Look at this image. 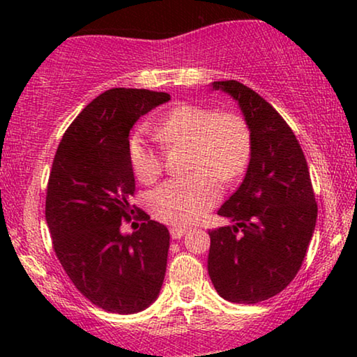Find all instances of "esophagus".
Instances as JSON below:
<instances>
[{
  "label": "esophagus",
  "instance_id": "1",
  "mask_svg": "<svg viewBox=\"0 0 357 357\" xmlns=\"http://www.w3.org/2000/svg\"><path fill=\"white\" fill-rule=\"evenodd\" d=\"M187 231H188L187 227L174 226V227H170V236H172V238H180V237H183L185 234H187Z\"/></svg>",
  "mask_w": 357,
  "mask_h": 357
}]
</instances>
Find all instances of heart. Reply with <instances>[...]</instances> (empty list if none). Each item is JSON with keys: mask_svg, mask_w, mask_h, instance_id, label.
<instances>
[{"mask_svg": "<svg viewBox=\"0 0 357 357\" xmlns=\"http://www.w3.org/2000/svg\"><path fill=\"white\" fill-rule=\"evenodd\" d=\"M165 149L187 148V177L172 178L155 188L149 208L159 221L185 226L198 221L221 198V182L232 183L245 172L252 155V131L237 112H216L204 105L182 104L153 126ZM130 162L139 182L160 177L164 159L143 135L131 138Z\"/></svg>", "mask_w": 357, "mask_h": 357, "instance_id": "heart-1", "label": "heart"}]
</instances>
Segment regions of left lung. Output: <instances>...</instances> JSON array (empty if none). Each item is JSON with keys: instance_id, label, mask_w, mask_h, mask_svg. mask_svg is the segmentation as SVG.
<instances>
[{"instance_id": "8db88e82", "label": "left lung", "mask_w": 357, "mask_h": 357, "mask_svg": "<svg viewBox=\"0 0 357 357\" xmlns=\"http://www.w3.org/2000/svg\"><path fill=\"white\" fill-rule=\"evenodd\" d=\"M237 100L252 131L245 178L218 214L232 226L209 231L208 273L218 294L257 304L281 292L304 261L317 222L305 155L284 119L250 87L214 81Z\"/></svg>"}]
</instances>
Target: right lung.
<instances>
[{
  "label": "right lung",
  "mask_w": 357,
  "mask_h": 357,
  "mask_svg": "<svg viewBox=\"0 0 357 357\" xmlns=\"http://www.w3.org/2000/svg\"><path fill=\"white\" fill-rule=\"evenodd\" d=\"M167 92L105 91L63 135L47 187L45 219L53 248L73 284L92 304L136 314L158 299L167 266L169 231L139 209L133 234L119 229L135 206L130 130L141 115L169 102Z\"/></svg>",
  "instance_id": "1"
}]
</instances>
